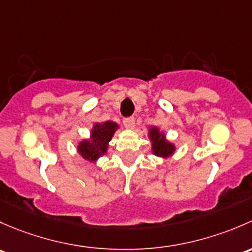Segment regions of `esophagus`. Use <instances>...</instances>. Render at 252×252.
<instances>
[{
  "label": "esophagus",
  "instance_id": "34e87169",
  "mask_svg": "<svg viewBox=\"0 0 252 252\" xmlns=\"http://www.w3.org/2000/svg\"><path fill=\"white\" fill-rule=\"evenodd\" d=\"M124 125H125L127 128H133L134 127V118L133 116H129V118L124 119Z\"/></svg>",
  "mask_w": 252,
  "mask_h": 252
}]
</instances>
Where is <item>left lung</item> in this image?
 <instances>
[{"mask_svg":"<svg viewBox=\"0 0 252 252\" xmlns=\"http://www.w3.org/2000/svg\"><path fill=\"white\" fill-rule=\"evenodd\" d=\"M149 139L152 141V152L157 157L168 158L175 153V145L171 142L166 141L165 134L160 131L158 127H150L149 128Z\"/></svg>","mask_w":252,"mask_h":252,"instance_id":"left-lung-1","label":"left lung"}]
</instances>
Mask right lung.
Masks as SVG:
<instances>
[{
  "label": "right lung",
  "mask_w": 252,
  "mask_h": 252,
  "mask_svg": "<svg viewBox=\"0 0 252 252\" xmlns=\"http://www.w3.org/2000/svg\"><path fill=\"white\" fill-rule=\"evenodd\" d=\"M118 128L119 125L113 121L95 123L91 131L90 139H84L77 145V150L82 155V158L88 161H97L100 157L107 153L109 142L111 141Z\"/></svg>",
  "instance_id": "obj_1"
}]
</instances>
